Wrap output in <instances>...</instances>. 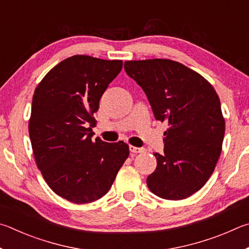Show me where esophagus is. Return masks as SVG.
<instances>
[{
	"mask_svg": "<svg viewBox=\"0 0 249 249\" xmlns=\"http://www.w3.org/2000/svg\"><path fill=\"white\" fill-rule=\"evenodd\" d=\"M129 149L130 152H132V153H142V152H144V149H142V147H137L133 145H130Z\"/></svg>",
	"mask_w": 249,
	"mask_h": 249,
	"instance_id": "34e87169",
	"label": "esophagus"
}]
</instances>
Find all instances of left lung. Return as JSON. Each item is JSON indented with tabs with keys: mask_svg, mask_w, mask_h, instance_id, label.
<instances>
[{
	"mask_svg": "<svg viewBox=\"0 0 249 249\" xmlns=\"http://www.w3.org/2000/svg\"><path fill=\"white\" fill-rule=\"evenodd\" d=\"M124 70L144 90L155 119L168 122L164 153H154L146 184L154 195L181 200L197 193L214 171L225 121L215 89L202 75L176 61H125Z\"/></svg>",
	"mask_w": 249,
	"mask_h": 249,
	"instance_id": "8db88e82",
	"label": "left lung"
}]
</instances>
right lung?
Segmentation results:
<instances>
[{
    "label": "right lung",
    "instance_id": "obj_1",
    "mask_svg": "<svg viewBox=\"0 0 249 249\" xmlns=\"http://www.w3.org/2000/svg\"><path fill=\"white\" fill-rule=\"evenodd\" d=\"M121 69V60L73 55L35 89L28 129L37 167L56 195L76 204L106 195L129 156L127 143L91 140L100 97Z\"/></svg>",
    "mask_w": 249,
    "mask_h": 249
}]
</instances>
